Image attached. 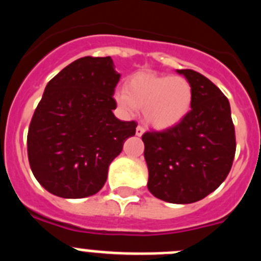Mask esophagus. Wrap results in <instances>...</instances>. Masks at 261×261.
Masks as SVG:
<instances>
[{
	"mask_svg": "<svg viewBox=\"0 0 261 261\" xmlns=\"http://www.w3.org/2000/svg\"><path fill=\"white\" fill-rule=\"evenodd\" d=\"M144 133H145V126L138 125L137 128H136V135H137V136H142Z\"/></svg>",
	"mask_w": 261,
	"mask_h": 261,
	"instance_id": "esophagus-1",
	"label": "esophagus"
}]
</instances>
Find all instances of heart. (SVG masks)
<instances>
[{
  "instance_id": "obj_1",
  "label": "heart",
  "mask_w": 261,
  "mask_h": 261,
  "mask_svg": "<svg viewBox=\"0 0 261 261\" xmlns=\"http://www.w3.org/2000/svg\"><path fill=\"white\" fill-rule=\"evenodd\" d=\"M116 102L124 111L144 110L145 120L154 128H171L191 112L193 87L180 75L140 73L126 81L125 91H117Z\"/></svg>"
}]
</instances>
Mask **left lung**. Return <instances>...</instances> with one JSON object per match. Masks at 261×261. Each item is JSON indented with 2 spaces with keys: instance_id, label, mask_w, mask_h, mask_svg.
Wrapping results in <instances>:
<instances>
[{
  "instance_id": "8db88e82",
  "label": "left lung",
  "mask_w": 261,
  "mask_h": 261,
  "mask_svg": "<svg viewBox=\"0 0 261 261\" xmlns=\"http://www.w3.org/2000/svg\"><path fill=\"white\" fill-rule=\"evenodd\" d=\"M177 73L193 87L191 112L175 126L144 133L142 141L149 191L163 201L191 204L225 180L237 142L230 103L222 91L192 69Z\"/></svg>"
}]
</instances>
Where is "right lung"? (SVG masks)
Returning <instances> with one entry per match:
<instances>
[{"label":"right lung","mask_w":261,"mask_h":261,"mask_svg":"<svg viewBox=\"0 0 261 261\" xmlns=\"http://www.w3.org/2000/svg\"><path fill=\"white\" fill-rule=\"evenodd\" d=\"M110 56L75 60L48 82L27 135L30 167L48 192L64 199L95 195L108 166L136 133L121 121L114 91L120 74Z\"/></svg>","instance_id":"right-lung-1"}]
</instances>
